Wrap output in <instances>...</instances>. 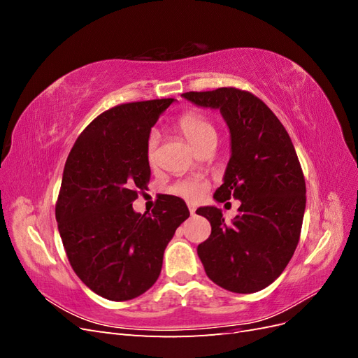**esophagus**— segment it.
Segmentation results:
<instances>
[{
	"label": "esophagus",
	"mask_w": 358,
	"mask_h": 358,
	"mask_svg": "<svg viewBox=\"0 0 358 358\" xmlns=\"http://www.w3.org/2000/svg\"><path fill=\"white\" fill-rule=\"evenodd\" d=\"M188 209H189V213L191 215H196V206H194V204H188Z\"/></svg>",
	"instance_id": "obj_1"
}]
</instances>
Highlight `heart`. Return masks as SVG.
<instances>
[{"label": "heart", "instance_id": "heart-1", "mask_svg": "<svg viewBox=\"0 0 358 358\" xmlns=\"http://www.w3.org/2000/svg\"><path fill=\"white\" fill-rule=\"evenodd\" d=\"M179 131L185 136L189 142L199 150L209 142H216V129L210 119L197 112L182 113L178 117ZM157 149H158V133L150 131L146 138L145 155L149 164H154L157 161ZM209 189V183L200 178H185L171 183L169 191L173 196L185 199L188 201H199L203 199L206 191Z\"/></svg>", "mask_w": 358, "mask_h": 358}]
</instances>
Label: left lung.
<instances>
[{
    "instance_id": "8db88e82",
    "label": "left lung",
    "mask_w": 358,
    "mask_h": 358,
    "mask_svg": "<svg viewBox=\"0 0 358 358\" xmlns=\"http://www.w3.org/2000/svg\"><path fill=\"white\" fill-rule=\"evenodd\" d=\"M220 109L231 133V157L215 200L242 204L231 224L218 208L197 213L212 225L197 254L216 285L249 294L268 287L294 254L306 206V183L285 127L252 92L218 88L182 94Z\"/></svg>"
}]
</instances>
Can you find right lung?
I'll return each instance as SVG.
<instances>
[{
  "mask_svg": "<svg viewBox=\"0 0 358 358\" xmlns=\"http://www.w3.org/2000/svg\"><path fill=\"white\" fill-rule=\"evenodd\" d=\"M175 99L117 104L86 127L62 173L55 216L74 273L95 294L124 301L161 273L164 249L189 216L185 201L162 196L152 213L133 201L150 178L146 138Z\"/></svg>",
  "mask_w": 358,
  "mask_h": 358,
  "instance_id": "right-lung-1",
  "label": "right lung"
}]
</instances>
